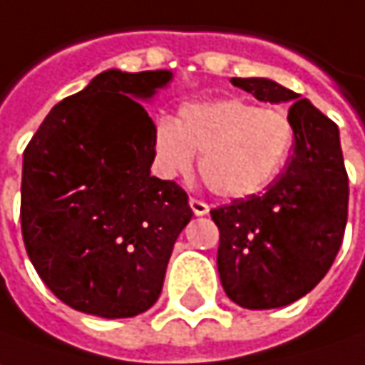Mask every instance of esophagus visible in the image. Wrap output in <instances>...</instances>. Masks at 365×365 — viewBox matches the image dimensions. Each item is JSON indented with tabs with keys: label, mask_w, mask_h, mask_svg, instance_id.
<instances>
[{
	"label": "esophagus",
	"mask_w": 365,
	"mask_h": 365,
	"mask_svg": "<svg viewBox=\"0 0 365 365\" xmlns=\"http://www.w3.org/2000/svg\"><path fill=\"white\" fill-rule=\"evenodd\" d=\"M190 206H192V210H194L196 216H206V214L210 212V206L198 198H190Z\"/></svg>",
	"instance_id": "34e87169"
}]
</instances>
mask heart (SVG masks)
Returning <instances> with one entry per match:
<instances>
[{
	"label": "heart",
	"mask_w": 365,
	"mask_h": 365,
	"mask_svg": "<svg viewBox=\"0 0 365 365\" xmlns=\"http://www.w3.org/2000/svg\"><path fill=\"white\" fill-rule=\"evenodd\" d=\"M292 118L284 110L243 100L190 103L153 128V155L167 178L200 175L208 190L229 200L263 192L286 167L294 149Z\"/></svg>",
	"instance_id": "b5f03b06"
}]
</instances>
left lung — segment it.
<instances>
[{"label": "left lung", "instance_id": "left-lung-1", "mask_svg": "<svg viewBox=\"0 0 365 365\" xmlns=\"http://www.w3.org/2000/svg\"><path fill=\"white\" fill-rule=\"evenodd\" d=\"M259 102H292L294 153L263 194L210 210L220 230L218 274L232 302L249 310L286 307L309 294L339 253L349 180L339 128L309 100L272 79L232 77Z\"/></svg>", "mask_w": 365, "mask_h": 365}]
</instances>
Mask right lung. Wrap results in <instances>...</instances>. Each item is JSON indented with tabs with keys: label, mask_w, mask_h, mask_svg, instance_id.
Wrapping results in <instances>:
<instances>
[{
	"label": "right lung",
	"mask_w": 365,
	"mask_h": 365,
	"mask_svg": "<svg viewBox=\"0 0 365 365\" xmlns=\"http://www.w3.org/2000/svg\"><path fill=\"white\" fill-rule=\"evenodd\" d=\"M171 71L100 73L48 112L22 167V237L40 279L71 309L126 319L157 302L187 194L151 175L149 100Z\"/></svg>",
	"instance_id": "obj_1"
}]
</instances>
